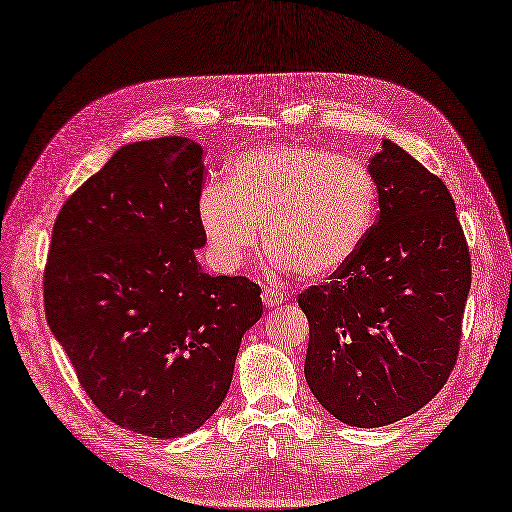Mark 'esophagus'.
<instances>
[{"label":"esophagus","instance_id":"esophagus-1","mask_svg":"<svg viewBox=\"0 0 512 512\" xmlns=\"http://www.w3.org/2000/svg\"><path fill=\"white\" fill-rule=\"evenodd\" d=\"M261 300H264V305H266V307H277V305H281V303H283L285 296H283V292H281V290H277V287L266 285V287H264V292H261Z\"/></svg>","mask_w":512,"mask_h":512}]
</instances>
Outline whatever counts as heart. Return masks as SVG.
Segmentation results:
<instances>
[{"instance_id":"obj_1","label":"heart","mask_w":512,"mask_h":512,"mask_svg":"<svg viewBox=\"0 0 512 512\" xmlns=\"http://www.w3.org/2000/svg\"><path fill=\"white\" fill-rule=\"evenodd\" d=\"M370 170L313 144H270L235 157L227 183L199 196V222L218 266L238 268L264 240L279 268L326 279L346 268L376 216Z\"/></svg>"}]
</instances>
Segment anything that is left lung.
I'll use <instances>...</instances> for the list:
<instances>
[{"mask_svg":"<svg viewBox=\"0 0 512 512\" xmlns=\"http://www.w3.org/2000/svg\"><path fill=\"white\" fill-rule=\"evenodd\" d=\"M378 220L350 264L298 296L305 378L339 422L378 428L422 409L458 357L471 261L445 183L396 142L370 160Z\"/></svg>","mask_w":512,"mask_h":512,"instance_id":"1","label":"left lung"}]
</instances>
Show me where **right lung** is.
<instances>
[{"label": "right lung", "mask_w": 512, "mask_h": 512, "mask_svg": "<svg viewBox=\"0 0 512 512\" xmlns=\"http://www.w3.org/2000/svg\"><path fill=\"white\" fill-rule=\"evenodd\" d=\"M203 170L190 138L125 144L62 205L45 266L49 329L88 398L155 439L216 413L264 313L257 283L196 261Z\"/></svg>", "instance_id": "right-lung-1"}]
</instances>
